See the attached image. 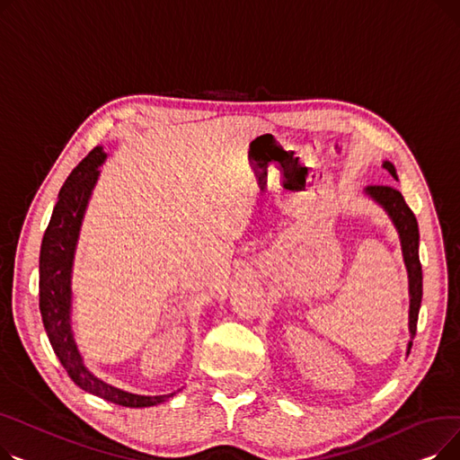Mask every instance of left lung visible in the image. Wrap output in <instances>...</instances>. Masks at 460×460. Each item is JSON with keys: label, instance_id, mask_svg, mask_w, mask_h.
I'll return each mask as SVG.
<instances>
[{"label": "left lung", "instance_id": "left-lung-1", "mask_svg": "<svg viewBox=\"0 0 460 460\" xmlns=\"http://www.w3.org/2000/svg\"><path fill=\"white\" fill-rule=\"evenodd\" d=\"M382 167L397 181V172L392 162H384ZM366 193L375 199L388 216L399 233L401 238V250L408 272V293H410V313H408V328H410V340H414L416 328H418V315L423 296V276H421V262H420V229L414 212L410 210L401 191L394 186H382L373 184L366 188ZM412 349V341L408 343V352Z\"/></svg>", "mask_w": 460, "mask_h": 460}]
</instances>
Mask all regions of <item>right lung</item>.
Instances as JSON below:
<instances>
[{
    "mask_svg": "<svg viewBox=\"0 0 460 460\" xmlns=\"http://www.w3.org/2000/svg\"><path fill=\"white\" fill-rule=\"evenodd\" d=\"M104 160L106 153L102 147H94L72 169V173L59 190L58 203L40 244L39 307L48 340H50L56 356L59 358L61 366L72 382L78 384L82 390L120 406H155L173 397L175 392L165 395H136L96 378L85 367L84 358L75 341V332H72V264H75V252L84 214L91 199L93 188L101 175L99 167Z\"/></svg>",
    "mask_w": 460,
    "mask_h": 460,
    "instance_id": "1",
    "label": "right lung"
}]
</instances>
